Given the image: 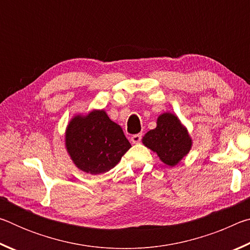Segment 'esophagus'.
I'll return each mask as SVG.
<instances>
[{"label": "esophagus", "instance_id": "1", "mask_svg": "<svg viewBox=\"0 0 250 250\" xmlns=\"http://www.w3.org/2000/svg\"><path fill=\"white\" fill-rule=\"evenodd\" d=\"M141 139H142V134H134V135H132V137H131V141H132V143H140L141 142Z\"/></svg>", "mask_w": 250, "mask_h": 250}]
</instances>
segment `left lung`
Masks as SVG:
<instances>
[{"mask_svg":"<svg viewBox=\"0 0 250 250\" xmlns=\"http://www.w3.org/2000/svg\"><path fill=\"white\" fill-rule=\"evenodd\" d=\"M142 142L170 167L176 166L192 147V139L188 129L181 124L179 118L170 112L159 116L156 128L146 132Z\"/></svg>","mask_w":250,"mask_h":250,"instance_id":"1","label":"left lung"}]
</instances>
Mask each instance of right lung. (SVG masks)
Wrapping results in <instances>:
<instances>
[{
  "label": "right lung",
  "mask_w": 250,
  "mask_h": 250,
  "mask_svg": "<svg viewBox=\"0 0 250 250\" xmlns=\"http://www.w3.org/2000/svg\"><path fill=\"white\" fill-rule=\"evenodd\" d=\"M65 145L75 166L92 175L115 167L131 147L121 126L104 110L75 116L67 125Z\"/></svg>",
  "instance_id": "add662e5"
}]
</instances>
